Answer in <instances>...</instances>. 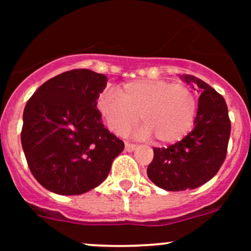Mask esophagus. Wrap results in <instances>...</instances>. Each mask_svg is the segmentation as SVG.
<instances>
[{"mask_svg": "<svg viewBox=\"0 0 251 251\" xmlns=\"http://www.w3.org/2000/svg\"><path fill=\"white\" fill-rule=\"evenodd\" d=\"M136 149V146L132 143H128V142H125V151H133Z\"/></svg>", "mask_w": 251, "mask_h": 251, "instance_id": "obj_1", "label": "esophagus"}]
</instances>
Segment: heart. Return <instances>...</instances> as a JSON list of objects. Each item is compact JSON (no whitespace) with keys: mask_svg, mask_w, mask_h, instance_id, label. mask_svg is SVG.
I'll return each instance as SVG.
<instances>
[{"mask_svg":"<svg viewBox=\"0 0 251 251\" xmlns=\"http://www.w3.org/2000/svg\"><path fill=\"white\" fill-rule=\"evenodd\" d=\"M97 108L108 128L125 135L140 118L141 138H156L160 144L181 141L192 130L197 114V98L183 83L168 80H135L126 82L119 93L107 90Z\"/></svg>","mask_w":251,"mask_h":251,"instance_id":"obj_1","label":"heart"}]
</instances>
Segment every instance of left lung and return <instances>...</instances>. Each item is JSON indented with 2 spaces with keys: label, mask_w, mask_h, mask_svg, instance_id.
<instances>
[{
  "label": "left lung",
  "mask_w": 251,
  "mask_h": 251,
  "mask_svg": "<svg viewBox=\"0 0 251 251\" xmlns=\"http://www.w3.org/2000/svg\"><path fill=\"white\" fill-rule=\"evenodd\" d=\"M179 77L201 93L194 127L173 146L153 148V161L147 169L155 186L170 192L198 188L211 179L226 159L231 135L224 97L193 75Z\"/></svg>",
  "instance_id": "left-lung-1"
}]
</instances>
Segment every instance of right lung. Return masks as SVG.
<instances>
[{"label": "right lung", "instance_id": "right-lung-1", "mask_svg": "<svg viewBox=\"0 0 251 251\" xmlns=\"http://www.w3.org/2000/svg\"><path fill=\"white\" fill-rule=\"evenodd\" d=\"M108 78L74 69L50 78L25 105L22 146L40 184L60 196H78L100 186L124 142L102 124L97 100Z\"/></svg>", "mask_w": 251, "mask_h": 251}]
</instances>
